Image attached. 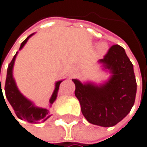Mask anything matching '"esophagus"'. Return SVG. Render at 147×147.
I'll use <instances>...</instances> for the list:
<instances>
[{"label": "esophagus", "instance_id": "obj_1", "mask_svg": "<svg viewBox=\"0 0 147 147\" xmlns=\"http://www.w3.org/2000/svg\"><path fill=\"white\" fill-rule=\"evenodd\" d=\"M78 75V70H73V71L70 73L71 78H75V77H77Z\"/></svg>", "mask_w": 147, "mask_h": 147}]
</instances>
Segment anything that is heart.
<instances>
[{"label": "heart", "instance_id": "obj_1", "mask_svg": "<svg viewBox=\"0 0 147 147\" xmlns=\"http://www.w3.org/2000/svg\"><path fill=\"white\" fill-rule=\"evenodd\" d=\"M98 49H99V51L100 52V53H103L104 51H105V44H100L99 45V47H98Z\"/></svg>", "mask_w": 147, "mask_h": 147}]
</instances>
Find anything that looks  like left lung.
Masks as SVG:
<instances>
[{
	"mask_svg": "<svg viewBox=\"0 0 147 147\" xmlns=\"http://www.w3.org/2000/svg\"><path fill=\"white\" fill-rule=\"evenodd\" d=\"M98 63L109 72V79L98 84L72 79L75 95L83 115L90 123L112 127L121 122L134 105L137 82L133 65L119 45L112 46Z\"/></svg>",
	"mask_w": 147,
	"mask_h": 147,
	"instance_id": "1",
	"label": "left lung"
}]
</instances>
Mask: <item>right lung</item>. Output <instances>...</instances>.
Returning a JSON list of instances; mask_svg holds the SVG:
<instances>
[{
  "label": "right lung",
  "mask_w": 147,
  "mask_h": 147,
  "mask_svg": "<svg viewBox=\"0 0 147 147\" xmlns=\"http://www.w3.org/2000/svg\"><path fill=\"white\" fill-rule=\"evenodd\" d=\"M34 33L31 34L30 36H28L22 42L19 50H21L26 42ZM18 55V52L13 57L11 63H9L7 70V78H6V82H5V94H6V98L11 107L13 108L16 116L21 120H25L27 122H29L31 123H40V122H45L47 120L48 118L51 116L50 115V111L48 109H44V108H39L34 105V103L30 100L29 99H27L25 96H24L21 92L18 90V86H16L15 78L13 77V68L15 64L16 57ZM63 82V80L57 81L55 83V90L52 93L51 98L49 100V108L52 106V104L55 101L57 98L58 94V90L60 84ZM0 92L1 93V78H0ZM3 95V93H2ZM4 98V97H3Z\"/></svg>",
  "instance_id": "obj_1"
}]
</instances>
